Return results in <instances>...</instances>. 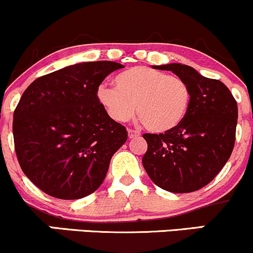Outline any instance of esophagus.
I'll return each instance as SVG.
<instances>
[{
	"label": "esophagus",
	"mask_w": 253,
	"mask_h": 253,
	"mask_svg": "<svg viewBox=\"0 0 253 253\" xmlns=\"http://www.w3.org/2000/svg\"><path fill=\"white\" fill-rule=\"evenodd\" d=\"M140 135V132L137 131V129H128V137L131 138H137Z\"/></svg>",
	"instance_id": "esophagus-1"
}]
</instances>
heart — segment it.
<instances>
[{"instance_id": "obj_1", "label": "heart", "mask_w": 253, "mask_h": 253, "mask_svg": "<svg viewBox=\"0 0 253 253\" xmlns=\"http://www.w3.org/2000/svg\"><path fill=\"white\" fill-rule=\"evenodd\" d=\"M114 84L115 88L100 86L97 99L116 122L128 121L137 108L147 128L162 133L177 127L189 109L190 88L179 76L134 66L116 75Z\"/></svg>"}]
</instances>
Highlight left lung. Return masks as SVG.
Here are the masks:
<instances>
[{"mask_svg":"<svg viewBox=\"0 0 253 253\" xmlns=\"http://www.w3.org/2000/svg\"><path fill=\"white\" fill-rule=\"evenodd\" d=\"M172 71L190 88L184 120L165 133L143 134L148 150L143 166L150 179L171 193H191L219 173L235 143L238 104L219 80L207 79L179 63L153 66Z\"/></svg>","mask_w":253,"mask_h":253,"instance_id":"left-lung-1","label":"left lung"}]
</instances>
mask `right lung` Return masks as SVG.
<instances>
[{
	"instance_id": "add662e5",
	"label": "right lung",
	"mask_w": 253,
	"mask_h": 253,
	"mask_svg": "<svg viewBox=\"0 0 253 253\" xmlns=\"http://www.w3.org/2000/svg\"><path fill=\"white\" fill-rule=\"evenodd\" d=\"M121 68L108 60L74 64L36 79L23 93L13 115L14 147L39 189L76 200L100 187L127 131L99 104L97 91Z\"/></svg>"
}]
</instances>
